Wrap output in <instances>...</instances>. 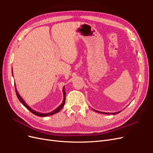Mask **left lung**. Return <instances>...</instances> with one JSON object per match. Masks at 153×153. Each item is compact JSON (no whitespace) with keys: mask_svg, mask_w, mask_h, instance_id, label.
<instances>
[{"mask_svg":"<svg viewBox=\"0 0 153 153\" xmlns=\"http://www.w3.org/2000/svg\"><path fill=\"white\" fill-rule=\"evenodd\" d=\"M95 112H98V113H100V114H106V115H109V114H112V115H115V114H119V112H121V111H119V112H114V113H108V112H100V111H98V110H96L94 109H93Z\"/></svg>","mask_w":153,"mask_h":153,"instance_id":"left-lung-1","label":"left lung"}]
</instances>
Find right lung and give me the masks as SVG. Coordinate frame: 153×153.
<instances>
[{
  "label": "right lung",
  "instance_id": "obj_1",
  "mask_svg": "<svg viewBox=\"0 0 153 153\" xmlns=\"http://www.w3.org/2000/svg\"><path fill=\"white\" fill-rule=\"evenodd\" d=\"M12 73H13V71H12ZM13 74V73H12ZM15 91H16V96L18 97V100H19V101H20V103L24 105V106H25V107L28 109L29 111H30V112L36 115H38V116H39V117H47V116H49V115H52L53 114H56L57 112H59L60 110H61L63 106L64 105V103H65V101H66V92H65V89H64V87L62 88V92H63V96H64V98H63V101H62V103L57 108H55L54 110L52 111V112H48V113H41V112H36V111H35L34 110H33L32 108H31L30 106L27 105L25 101L23 100V98H22V97L20 96V95L19 94V93H18V91H17V89H16V85H15Z\"/></svg>",
  "mask_w": 153,
  "mask_h": 153
}]
</instances>
